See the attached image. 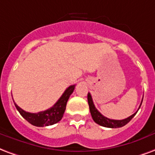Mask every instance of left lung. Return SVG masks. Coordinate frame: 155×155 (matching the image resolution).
I'll return each instance as SVG.
<instances>
[{
  "label": "left lung",
  "mask_w": 155,
  "mask_h": 155,
  "mask_svg": "<svg viewBox=\"0 0 155 155\" xmlns=\"http://www.w3.org/2000/svg\"><path fill=\"white\" fill-rule=\"evenodd\" d=\"M143 101V99H142ZM88 104H89V111H90V113H91V116H92L93 120L97 123V124L100 125L102 127H108V128H118V127H124L125 125H127L129 121L131 120V119L135 117V115L136 114V112L134 114H132L131 116H130L129 117H127L126 119H123V120H113V119H109L104 117L99 112H98L97 108L95 107L94 104V102H93L92 97H91V94H88ZM142 104V102H141ZM141 104L139 107V109L141 106ZM138 109V110H139Z\"/></svg>",
  "instance_id": "obj_1"
}]
</instances>
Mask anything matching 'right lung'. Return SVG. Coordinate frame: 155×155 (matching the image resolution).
<instances>
[{
    "label": "right lung",
    "mask_w": 155,
    "mask_h": 155,
    "mask_svg": "<svg viewBox=\"0 0 155 155\" xmlns=\"http://www.w3.org/2000/svg\"><path fill=\"white\" fill-rule=\"evenodd\" d=\"M75 85H71L65 90L58 101L50 107L49 109L45 110L43 112H39L38 113H31L25 112V110L20 108L15 103H14L15 105V107L19 111L20 115L23 117L28 121L30 124L34 125L35 127H48L51 125L56 124L58 121L61 120L63 114L66 110V104L68 101L70 96L74 91ZM14 101V100H13Z\"/></svg>",
    "instance_id": "right-lung-1"
}]
</instances>
